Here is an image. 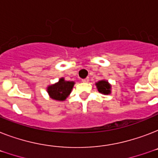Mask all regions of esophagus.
Instances as JSON below:
<instances>
[{"label":"esophagus","mask_w":158,"mask_h":158,"mask_svg":"<svg viewBox=\"0 0 158 158\" xmlns=\"http://www.w3.org/2000/svg\"><path fill=\"white\" fill-rule=\"evenodd\" d=\"M82 81L84 82V83H88V82L89 81V78H86V79H82Z\"/></svg>","instance_id":"1"}]
</instances>
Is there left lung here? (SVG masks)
Listing matches in <instances>:
<instances>
[{"label": "left lung", "instance_id": "1", "mask_svg": "<svg viewBox=\"0 0 158 158\" xmlns=\"http://www.w3.org/2000/svg\"><path fill=\"white\" fill-rule=\"evenodd\" d=\"M95 85H96L98 91L100 94L107 95V94H110L111 93V85L106 79H102L100 81L97 82Z\"/></svg>", "mask_w": 158, "mask_h": 158}]
</instances>
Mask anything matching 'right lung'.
I'll return each instance as SVG.
<instances>
[{
  "label": "right lung",
  "mask_w": 158,
  "mask_h": 158,
  "mask_svg": "<svg viewBox=\"0 0 158 158\" xmlns=\"http://www.w3.org/2000/svg\"><path fill=\"white\" fill-rule=\"evenodd\" d=\"M74 81H66L64 78H60L59 81L51 84L47 88V91L51 98L56 101L63 102L71 93L74 85Z\"/></svg>",
  "instance_id": "obj_1"
}]
</instances>
